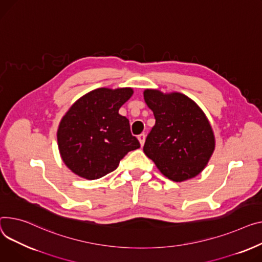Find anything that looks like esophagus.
I'll list each match as a JSON object with an SVG mask.
<instances>
[{
  "instance_id": "1",
  "label": "esophagus",
  "mask_w": 262,
  "mask_h": 262,
  "mask_svg": "<svg viewBox=\"0 0 262 262\" xmlns=\"http://www.w3.org/2000/svg\"><path fill=\"white\" fill-rule=\"evenodd\" d=\"M138 140H139V142H140L141 146H143V145H144V142H145V135H144V134L139 135V136H138Z\"/></svg>"
}]
</instances>
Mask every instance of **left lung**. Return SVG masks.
<instances>
[{
  "mask_svg": "<svg viewBox=\"0 0 262 262\" xmlns=\"http://www.w3.org/2000/svg\"><path fill=\"white\" fill-rule=\"evenodd\" d=\"M143 95L156 119L146 137L144 154L172 181L196 177L215 149L214 133L204 113L180 93L145 90Z\"/></svg>",
  "mask_w": 262,
  "mask_h": 262,
  "instance_id": "left-lung-1",
  "label": "left lung"
}]
</instances>
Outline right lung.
<instances>
[{
  "instance_id": "1",
  "label": "right lung",
  "mask_w": 262,
  "mask_h": 262,
  "mask_svg": "<svg viewBox=\"0 0 262 262\" xmlns=\"http://www.w3.org/2000/svg\"><path fill=\"white\" fill-rule=\"evenodd\" d=\"M133 93L129 87L97 89L77 100L62 118L59 150L76 175L99 179L115 170L128 151L140 147L128 119L119 114Z\"/></svg>"
}]
</instances>
